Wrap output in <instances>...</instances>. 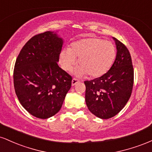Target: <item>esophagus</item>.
<instances>
[{
	"mask_svg": "<svg viewBox=\"0 0 152 152\" xmlns=\"http://www.w3.org/2000/svg\"><path fill=\"white\" fill-rule=\"evenodd\" d=\"M78 82H79V80H78V78H74L72 79V83H71V84H72V86H74V85H76V83H78Z\"/></svg>",
	"mask_w": 152,
	"mask_h": 152,
	"instance_id": "obj_1",
	"label": "esophagus"
}]
</instances>
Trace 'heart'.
<instances>
[{
	"mask_svg": "<svg viewBox=\"0 0 152 152\" xmlns=\"http://www.w3.org/2000/svg\"><path fill=\"white\" fill-rule=\"evenodd\" d=\"M116 51L111 41L99 38H86L71 44L70 48L62 50L60 64L65 71H71L77 63L76 74H88L91 77H99L105 74L112 66Z\"/></svg>",
	"mask_w": 152,
	"mask_h": 152,
	"instance_id": "1",
	"label": "heart"
}]
</instances>
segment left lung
Listing matches in <instances>:
<instances>
[{
	"label": "left lung",
	"instance_id": "8db88e82",
	"mask_svg": "<svg viewBox=\"0 0 152 152\" xmlns=\"http://www.w3.org/2000/svg\"><path fill=\"white\" fill-rule=\"evenodd\" d=\"M116 59L100 77L85 81L86 106L97 117L108 119L118 114L129 99L134 85V68L128 48L114 38Z\"/></svg>",
	"mask_w": 152,
	"mask_h": 152
}]
</instances>
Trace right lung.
Segmentation results:
<instances>
[{"mask_svg": "<svg viewBox=\"0 0 152 152\" xmlns=\"http://www.w3.org/2000/svg\"><path fill=\"white\" fill-rule=\"evenodd\" d=\"M62 38L50 31L33 36L20 50L13 70L15 94L23 107L46 119L61 108L72 77L59 67Z\"/></svg>", "mask_w": 152, "mask_h": 152, "instance_id": "right-lung-1", "label": "right lung"}]
</instances>
